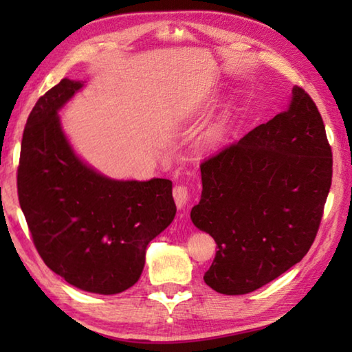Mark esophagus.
<instances>
[{"label": "esophagus", "mask_w": 352, "mask_h": 352, "mask_svg": "<svg viewBox=\"0 0 352 352\" xmlns=\"http://www.w3.org/2000/svg\"><path fill=\"white\" fill-rule=\"evenodd\" d=\"M174 199H175V204L178 208H183L184 205H186L188 199H189L188 186H184V184H177V186L174 188Z\"/></svg>", "instance_id": "esophagus-1"}]
</instances>
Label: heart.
Instances as JSON below:
<instances>
[{
	"instance_id": "1",
	"label": "heart",
	"mask_w": 352,
	"mask_h": 352,
	"mask_svg": "<svg viewBox=\"0 0 352 352\" xmlns=\"http://www.w3.org/2000/svg\"><path fill=\"white\" fill-rule=\"evenodd\" d=\"M212 138H219V135L216 133V135H214V136H212Z\"/></svg>"
}]
</instances>
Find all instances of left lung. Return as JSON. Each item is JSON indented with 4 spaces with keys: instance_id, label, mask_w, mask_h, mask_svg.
Returning a JSON list of instances; mask_svg holds the SVG:
<instances>
[{
    "instance_id": "obj_1",
    "label": "left lung",
    "mask_w": 352,
    "mask_h": 352,
    "mask_svg": "<svg viewBox=\"0 0 352 352\" xmlns=\"http://www.w3.org/2000/svg\"><path fill=\"white\" fill-rule=\"evenodd\" d=\"M201 199L190 219L217 243L205 283L243 295L305 258L332 182V151L317 105L301 87L269 122L200 164Z\"/></svg>"
}]
</instances>
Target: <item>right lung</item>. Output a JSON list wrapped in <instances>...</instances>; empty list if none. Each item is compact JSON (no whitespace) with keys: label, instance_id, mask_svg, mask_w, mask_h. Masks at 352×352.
Returning a JSON list of instances; mask_svg holds the SVG:
<instances>
[{"label":"right lung","instance_id":"right-lung-1","mask_svg":"<svg viewBox=\"0 0 352 352\" xmlns=\"http://www.w3.org/2000/svg\"><path fill=\"white\" fill-rule=\"evenodd\" d=\"M80 88L62 79L34 105L21 140L19 200L52 272L91 294H121L140 279L147 243L175 217L172 182L111 180L76 157L57 111Z\"/></svg>","mask_w":352,"mask_h":352}]
</instances>
